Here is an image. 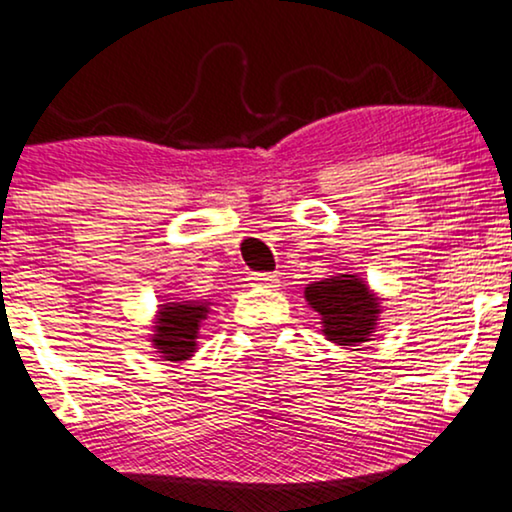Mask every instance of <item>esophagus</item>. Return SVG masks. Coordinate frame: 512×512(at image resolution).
Instances as JSON below:
<instances>
[{"mask_svg":"<svg viewBox=\"0 0 512 512\" xmlns=\"http://www.w3.org/2000/svg\"><path fill=\"white\" fill-rule=\"evenodd\" d=\"M252 283L262 288H276L279 286V276L276 274H252Z\"/></svg>","mask_w":512,"mask_h":512,"instance_id":"esophagus-1","label":"esophagus"}]
</instances>
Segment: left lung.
I'll return each mask as SVG.
<instances>
[{
  "instance_id": "obj_1",
  "label": "left lung",
  "mask_w": 512,
  "mask_h": 512,
  "mask_svg": "<svg viewBox=\"0 0 512 512\" xmlns=\"http://www.w3.org/2000/svg\"><path fill=\"white\" fill-rule=\"evenodd\" d=\"M305 300L322 317L326 341L336 346H360L372 341L381 315V298L357 274H338L307 283Z\"/></svg>"
}]
</instances>
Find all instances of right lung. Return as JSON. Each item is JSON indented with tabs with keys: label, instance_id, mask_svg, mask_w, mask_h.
I'll return each mask as SVG.
<instances>
[{
	"label": "right lung",
	"instance_id": "1",
	"mask_svg": "<svg viewBox=\"0 0 512 512\" xmlns=\"http://www.w3.org/2000/svg\"><path fill=\"white\" fill-rule=\"evenodd\" d=\"M150 343L164 362H186L197 353L200 324L209 315L207 300H174L157 305Z\"/></svg>",
	"mask_w": 512,
	"mask_h": 512
}]
</instances>
